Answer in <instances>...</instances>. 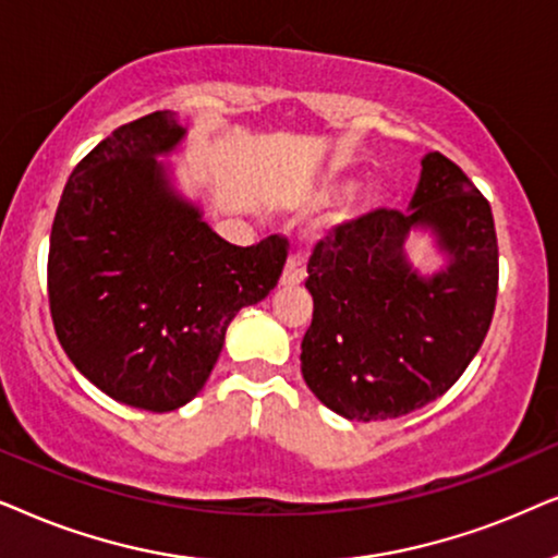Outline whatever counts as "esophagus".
I'll list each match as a JSON object with an SVG mask.
<instances>
[{
	"label": "esophagus",
	"mask_w": 558,
	"mask_h": 558,
	"mask_svg": "<svg viewBox=\"0 0 558 558\" xmlns=\"http://www.w3.org/2000/svg\"><path fill=\"white\" fill-rule=\"evenodd\" d=\"M303 280H306V270H303L301 257L291 255V257H288L286 267H283V275H280V283H283V286H301Z\"/></svg>",
	"instance_id": "1"
}]
</instances>
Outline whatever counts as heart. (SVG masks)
<instances>
[{
    "label": "heart",
    "mask_w": 558,
    "mask_h": 558,
    "mask_svg": "<svg viewBox=\"0 0 558 558\" xmlns=\"http://www.w3.org/2000/svg\"><path fill=\"white\" fill-rule=\"evenodd\" d=\"M354 185L347 183V181H333V183H324L322 189H316L314 193L308 196V204L316 206V209H322V206H331L341 202V198H347L349 193H352ZM365 209H369V202L365 204ZM356 211H347L344 219H354Z\"/></svg>",
    "instance_id": "1"
}]
</instances>
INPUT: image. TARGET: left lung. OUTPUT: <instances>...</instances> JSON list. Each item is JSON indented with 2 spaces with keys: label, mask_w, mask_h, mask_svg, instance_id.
I'll use <instances>...</instances> for the list:
<instances>
[{
  "label": "left lung",
  "mask_w": 558,
  "mask_h": 558,
  "mask_svg": "<svg viewBox=\"0 0 558 558\" xmlns=\"http://www.w3.org/2000/svg\"><path fill=\"white\" fill-rule=\"evenodd\" d=\"M413 231L445 257L423 276ZM314 318L301 341L311 392L349 421H388L444 396L480 352L497 295V236L487 198L441 153L421 160L408 211L377 209L316 244Z\"/></svg>",
  "instance_id": "obj_1"
}]
</instances>
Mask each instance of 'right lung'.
I'll return each instance as SVG.
<instances>
[{
	"instance_id": "1",
	"label": "right lung",
	"mask_w": 558,
	"mask_h": 558,
	"mask_svg": "<svg viewBox=\"0 0 558 558\" xmlns=\"http://www.w3.org/2000/svg\"><path fill=\"white\" fill-rule=\"evenodd\" d=\"M173 111L117 128L73 168L48 255L50 316L73 367L140 411L202 392L227 326L278 286L286 240L236 247L173 185Z\"/></svg>"
}]
</instances>
